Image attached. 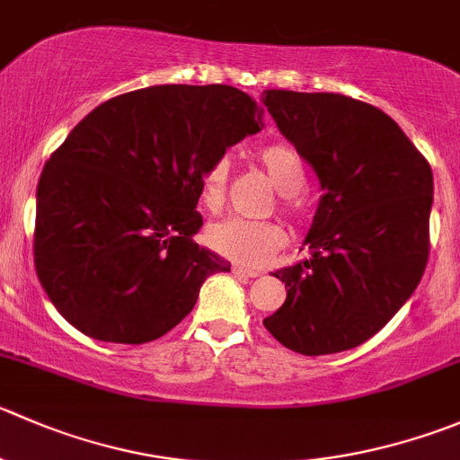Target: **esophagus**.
Listing matches in <instances>:
<instances>
[{
	"label": "esophagus",
	"mask_w": 460,
	"mask_h": 460,
	"mask_svg": "<svg viewBox=\"0 0 460 460\" xmlns=\"http://www.w3.org/2000/svg\"><path fill=\"white\" fill-rule=\"evenodd\" d=\"M231 271H234L235 276H243V279H256L258 276L256 270H249V267H243V265H234L231 267Z\"/></svg>",
	"instance_id": "1"
}]
</instances>
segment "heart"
<instances>
[{
    "instance_id": "b5f03b06",
    "label": "heart",
    "mask_w": 460,
    "mask_h": 460,
    "mask_svg": "<svg viewBox=\"0 0 460 460\" xmlns=\"http://www.w3.org/2000/svg\"><path fill=\"white\" fill-rule=\"evenodd\" d=\"M258 162L270 175L271 184L279 189V207L288 217H301L305 211V198L301 189L305 186V166L296 150L285 141H274L258 150ZM226 162H216L202 177L199 199L204 208L217 213L226 199ZM285 234L271 220H244L226 217L208 226L207 243L213 252L238 265L258 267L283 244Z\"/></svg>"
}]
</instances>
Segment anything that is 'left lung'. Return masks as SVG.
<instances>
[{"instance_id": "left-lung-1", "label": "left lung", "mask_w": 460, "mask_h": 460, "mask_svg": "<svg viewBox=\"0 0 460 460\" xmlns=\"http://www.w3.org/2000/svg\"><path fill=\"white\" fill-rule=\"evenodd\" d=\"M262 105L323 190L305 235L312 256L274 271L288 298L262 323L294 353L350 350L389 323L425 274L434 175L368 102L267 89Z\"/></svg>"}]
</instances>
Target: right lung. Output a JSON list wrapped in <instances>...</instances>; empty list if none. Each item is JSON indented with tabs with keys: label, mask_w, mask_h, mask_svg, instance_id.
<instances>
[{
	"label": "right lung",
	"mask_w": 460,
	"mask_h": 460,
	"mask_svg": "<svg viewBox=\"0 0 460 460\" xmlns=\"http://www.w3.org/2000/svg\"><path fill=\"white\" fill-rule=\"evenodd\" d=\"M262 110L229 84H157L92 110L38 181L35 271L56 310L98 341L175 328L231 265L193 243L199 184Z\"/></svg>",
	"instance_id": "right-lung-1"
}]
</instances>
